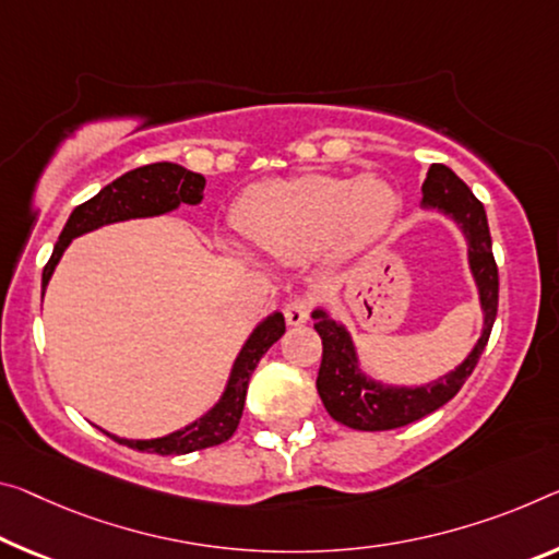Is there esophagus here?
<instances>
[{
	"label": "esophagus",
	"instance_id": "esophagus-1",
	"mask_svg": "<svg viewBox=\"0 0 559 559\" xmlns=\"http://www.w3.org/2000/svg\"><path fill=\"white\" fill-rule=\"evenodd\" d=\"M283 316H286L288 325H304L311 316V300L308 298H290L286 306H283Z\"/></svg>",
	"mask_w": 559,
	"mask_h": 559
}]
</instances>
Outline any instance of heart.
Here are the masks:
<instances>
[{"mask_svg":"<svg viewBox=\"0 0 559 559\" xmlns=\"http://www.w3.org/2000/svg\"><path fill=\"white\" fill-rule=\"evenodd\" d=\"M401 214V193L383 176L356 181L300 174L248 186L234 218L243 236L283 263L313 259L318 251L353 255L388 234ZM243 251L238 243H228Z\"/></svg>","mask_w":559,"mask_h":559,"instance_id":"b5f03b06","label":"heart"}]
</instances>
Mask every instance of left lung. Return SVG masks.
<instances>
[{
    "label": "left lung",
    "instance_id": "left-lung-1",
    "mask_svg": "<svg viewBox=\"0 0 559 559\" xmlns=\"http://www.w3.org/2000/svg\"><path fill=\"white\" fill-rule=\"evenodd\" d=\"M423 211H438L453 221L467 241V269L477 288L483 311L480 338L471 353L445 376L423 385H391L366 373L360 366L356 341L348 328L335 321L325 306H316L311 318L323 341V360L318 370V395L333 420L353 430H393L420 420L463 388V383L480 360L498 316V265L492 259V238L487 228L485 206L473 191L450 171L448 166L432 164L423 183Z\"/></svg>",
    "mask_w": 559,
    "mask_h": 559
}]
</instances>
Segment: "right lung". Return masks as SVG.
<instances>
[{
  "label": "right lung",
  "mask_w": 559,
  "mask_h": 559,
  "mask_svg": "<svg viewBox=\"0 0 559 559\" xmlns=\"http://www.w3.org/2000/svg\"><path fill=\"white\" fill-rule=\"evenodd\" d=\"M203 189H206V179H203L201 174L168 162L139 166L134 171L119 176L117 181L106 183L94 199L84 201L82 206H76L72 211V216H69L64 231H61L55 246V253H51L49 263L44 265L41 298L44 290L49 286V278L55 276L57 263L61 261V255H64L69 243H72L76 236L96 231V228L109 224H119V221L154 218L171 214V211L179 206H199L203 201ZM283 333H286V321H283L281 311H273L265 316L263 321L255 323L251 335H248L241 350H238L224 393H221L218 401L211 405L201 418L183 425L181 430H174L168 432V436L148 440L119 438L114 436V432H104L117 440L119 445L134 448L139 453L186 455L193 453V450L221 445V442H226L234 436L238 420H241L251 373L255 366H259V360L265 356V350H269Z\"/></svg>",
  "instance_id": "right-lung-1"
}]
</instances>
